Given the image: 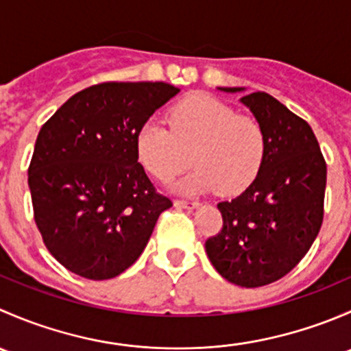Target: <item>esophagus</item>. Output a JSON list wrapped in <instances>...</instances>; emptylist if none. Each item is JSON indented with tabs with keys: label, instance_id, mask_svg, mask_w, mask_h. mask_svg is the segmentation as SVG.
<instances>
[{
	"label": "esophagus",
	"instance_id": "1",
	"mask_svg": "<svg viewBox=\"0 0 351 351\" xmlns=\"http://www.w3.org/2000/svg\"><path fill=\"white\" fill-rule=\"evenodd\" d=\"M173 204H175L176 208H189V210L198 207V202H189V200H175Z\"/></svg>",
	"mask_w": 351,
	"mask_h": 351
}]
</instances>
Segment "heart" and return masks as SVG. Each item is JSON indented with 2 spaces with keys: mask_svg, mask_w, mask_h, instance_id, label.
<instances>
[{
  "mask_svg": "<svg viewBox=\"0 0 351 351\" xmlns=\"http://www.w3.org/2000/svg\"><path fill=\"white\" fill-rule=\"evenodd\" d=\"M143 168L158 182H169L192 161L190 175L173 185L183 195L214 192L236 195L254 182L267 151L263 127L229 105L192 95L169 112V129L162 123H144L136 137Z\"/></svg>",
  "mask_w": 351,
  "mask_h": 351,
  "instance_id": "1",
  "label": "heart"
}]
</instances>
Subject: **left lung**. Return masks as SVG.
Masks as SVG:
<instances>
[{"instance_id": "8db88e82", "label": "left lung", "mask_w": 351, "mask_h": 351, "mask_svg": "<svg viewBox=\"0 0 351 351\" xmlns=\"http://www.w3.org/2000/svg\"><path fill=\"white\" fill-rule=\"evenodd\" d=\"M241 104L263 127L267 151L254 182L217 204L222 229L205 251L226 280L254 289L289 274L313 246L323 224L326 161L309 123L271 95L256 91Z\"/></svg>"}]
</instances>
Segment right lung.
<instances>
[{
    "label": "right lung",
    "instance_id": "1",
    "mask_svg": "<svg viewBox=\"0 0 351 351\" xmlns=\"http://www.w3.org/2000/svg\"><path fill=\"white\" fill-rule=\"evenodd\" d=\"M178 91L161 81L95 84L42 125L28 168L35 224L73 274L108 280L125 271L173 205L147 178L136 137Z\"/></svg>",
    "mask_w": 351,
    "mask_h": 351
}]
</instances>
